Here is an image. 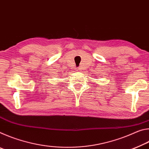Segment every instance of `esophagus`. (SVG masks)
<instances>
[{"mask_svg": "<svg viewBox=\"0 0 149 149\" xmlns=\"http://www.w3.org/2000/svg\"><path fill=\"white\" fill-rule=\"evenodd\" d=\"M77 71H80V69H79V68H77Z\"/></svg>", "mask_w": 149, "mask_h": 149, "instance_id": "34e87169", "label": "esophagus"}]
</instances>
